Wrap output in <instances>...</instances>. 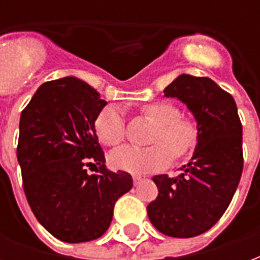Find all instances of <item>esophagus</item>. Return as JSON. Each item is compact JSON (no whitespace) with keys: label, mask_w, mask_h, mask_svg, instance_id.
<instances>
[{"label":"esophagus","mask_w":260,"mask_h":260,"mask_svg":"<svg viewBox=\"0 0 260 260\" xmlns=\"http://www.w3.org/2000/svg\"><path fill=\"white\" fill-rule=\"evenodd\" d=\"M143 181V178L140 177V175H134V185L138 186L140 185V182Z\"/></svg>","instance_id":"obj_1"}]
</instances>
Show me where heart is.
I'll use <instances>...</instances> for the list:
<instances>
[{"mask_svg":"<svg viewBox=\"0 0 260 260\" xmlns=\"http://www.w3.org/2000/svg\"><path fill=\"white\" fill-rule=\"evenodd\" d=\"M143 114L156 125L150 147L121 146L109 154V165L116 170L131 174H144L162 170L171 159L182 158L194 150L198 142L197 122L181 117L175 104L158 101L144 105ZM94 129L106 146H114L125 136V121L120 106L108 105L97 114Z\"/></svg>","mask_w":260,"mask_h":260,"instance_id":"heart-1","label":"heart"}]
</instances>
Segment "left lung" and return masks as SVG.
<instances>
[{
  "label": "left lung",
  "instance_id": "obj_1",
  "mask_svg": "<svg viewBox=\"0 0 260 260\" xmlns=\"http://www.w3.org/2000/svg\"><path fill=\"white\" fill-rule=\"evenodd\" d=\"M193 114L198 142L177 178L155 175L158 197L148 204L152 225L171 238H194L220 220L243 171V128L234 97L206 77L181 74L163 90Z\"/></svg>",
  "mask_w": 260,
  "mask_h": 260
}]
</instances>
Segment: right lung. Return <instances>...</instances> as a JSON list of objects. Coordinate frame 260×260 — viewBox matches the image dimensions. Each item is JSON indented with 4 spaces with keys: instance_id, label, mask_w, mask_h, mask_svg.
<instances>
[{
    "instance_id": "1",
    "label": "right lung",
    "mask_w": 260,
    "mask_h": 260,
    "mask_svg": "<svg viewBox=\"0 0 260 260\" xmlns=\"http://www.w3.org/2000/svg\"><path fill=\"white\" fill-rule=\"evenodd\" d=\"M105 105L85 81L64 77L43 83L20 117L17 160L25 197L38 221L62 242L102 236L116 201L134 185L128 173L105 166L94 129Z\"/></svg>"
}]
</instances>
